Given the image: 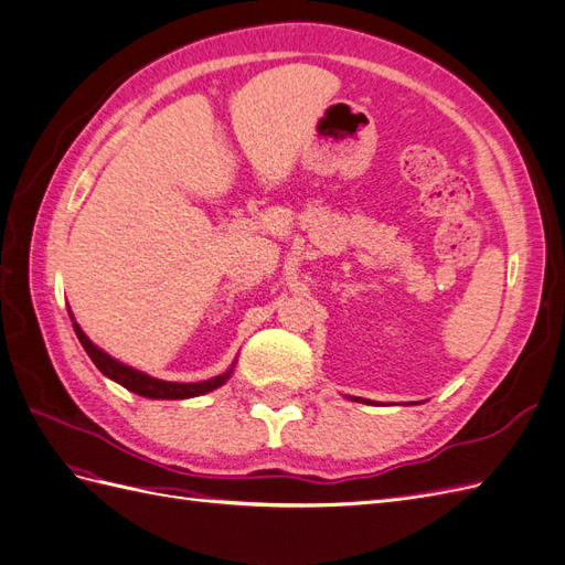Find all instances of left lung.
Here are the masks:
<instances>
[{
  "label": "left lung",
  "mask_w": 565,
  "mask_h": 565,
  "mask_svg": "<svg viewBox=\"0 0 565 565\" xmlns=\"http://www.w3.org/2000/svg\"><path fill=\"white\" fill-rule=\"evenodd\" d=\"M351 401H355V403H372V401H367V398H358V396H351Z\"/></svg>",
  "instance_id": "1"
}]
</instances>
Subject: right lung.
<instances>
[{
  "label": "right lung",
  "mask_w": 565,
  "mask_h": 565,
  "mask_svg": "<svg viewBox=\"0 0 565 565\" xmlns=\"http://www.w3.org/2000/svg\"><path fill=\"white\" fill-rule=\"evenodd\" d=\"M71 313V320H73V328H75V334L79 339V344L84 347V351H87V355L94 361V365L106 374L108 380L117 382L119 386H125L134 393H139V396L143 398H152V401H183V398H195V396H202V393H210L218 386H224L228 382V377L233 374V367L235 363L226 370L216 374V377L212 380H204V382H193V384H183V382H164V380H156L150 377V374L146 372H139L134 370L125 363L115 361L113 355H108L104 349H98L94 341L84 334V330L77 324L73 311Z\"/></svg>",
  "instance_id": "add662e5"
}]
</instances>
